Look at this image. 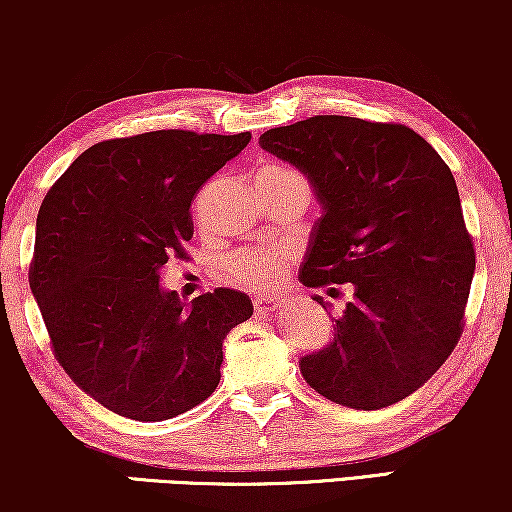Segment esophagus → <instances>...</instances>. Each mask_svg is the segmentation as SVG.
<instances>
[{
    "label": "esophagus",
    "mask_w": 512,
    "mask_h": 512,
    "mask_svg": "<svg viewBox=\"0 0 512 512\" xmlns=\"http://www.w3.org/2000/svg\"><path fill=\"white\" fill-rule=\"evenodd\" d=\"M277 305H279V300L272 296H256L254 298V307L258 312H270V310H275Z\"/></svg>",
    "instance_id": "1"
}]
</instances>
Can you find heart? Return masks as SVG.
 Segmentation results:
<instances>
[{
	"label": "heart",
	"instance_id": "1",
	"mask_svg": "<svg viewBox=\"0 0 512 512\" xmlns=\"http://www.w3.org/2000/svg\"><path fill=\"white\" fill-rule=\"evenodd\" d=\"M284 174H296L289 167L282 165H263L258 170L256 179L263 177H284ZM291 249H240L226 261L228 279L244 289L263 291L275 286L279 279L284 277L286 268H289Z\"/></svg>",
	"mask_w": 512,
	"mask_h": 512
}]
</instances>
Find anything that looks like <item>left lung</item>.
I'll return each mask as SVG.
<instances>
[{
  "mask_svg": "<svg viewBox=\"0 0 512 512\" xmlns=\"http://www.w3.org/2000/svg\"><path fill=\"white\" fill-rule=\"evenodd\" d=\"M258 144L303 172L321 205L300 282L354 286L333 340L298 361L305 382L356 410L403 401L452 354L473 282L450 167L415 130L352 116H312Z\"/></svg>",
  "mask_w": 512,
  "mask_h": 512,
  "instance_id": "1",
  "label": "left lung"
}]
</instances>
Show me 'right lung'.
I'll list each match as a JSON object with an SVG mask.
<instances>
[{
    "instance_id": "add662e5",
    "label": "right lung",
    "mask_w": 512,
    "mask_h": 512,
    "mask_svg": "<svg viewBox=\"0 0 512 512\" xmlns=\"http://www.w3.org/2000/svg\"><path fill=\"white\" fill-rule=\"evenodd\" d=\"M249 139L191 130L109 139L41 202L32 296L55 359L116 415L163 422L219 387L223 340L254 305L235 289L184 303L160 286V270L193 237L195 193Z\"/></svg>"
}]
</instances>
